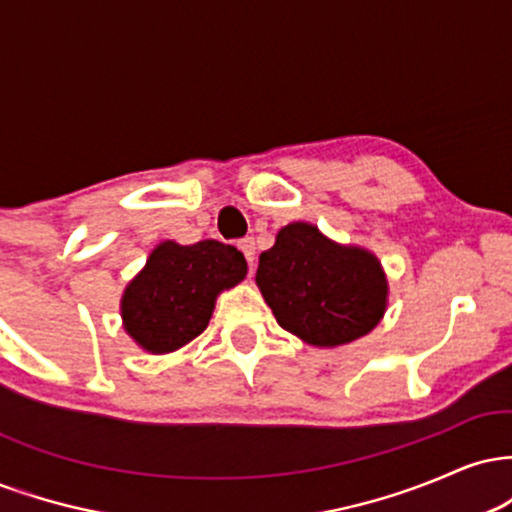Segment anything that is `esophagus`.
<instances>
[{
  "label": "esophagus",
  "instance_id": "34e87169",
  "mask_svg": "<svg viewBox=\"0 0 512 512\" xmlns=\"http://www.w3.org/2000/svg\"><path fill=\"white\" fill-rule=\"evenodd\" d=\"M238 248H240V252H243V255H245V260L250 262V269L255 267V240H252V238L238 240Z\"/></svg>",
  "mask_w": 512,
  "mask_h": 512
}]
</instances>
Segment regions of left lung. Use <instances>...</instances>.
Instances as JSON below:
<instances>
[{
	"label": "left lung",
	"instance_id": "obj_1",
	"mask_svg": "<svg viewBox=\"0 0 512 512\" xmlns=\"http://www.w3.org/2000/svg\"><path fill=\"white\" fill-rule=\"evenodd\" d=\"M255 281L276 322L313 346L356 342L387 308L378 257L334 243L305 221L276 233V243L260 255Z\"/></svg>",
	"mask_w": 512,
	"mask_h": 512
}]
</instances>
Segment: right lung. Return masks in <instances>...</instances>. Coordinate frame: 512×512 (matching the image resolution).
<instances>
[{
    "instance_id": "obj_1",
    "label": "right lung",
    "mask_w": 512,
    "mask_h": 512,
    "mask_svg": "<svg viewBox=\"0 0 512 512\" xmlns=\"http://www.w3.org/2000/svg\"><path fill=\"white\" fill-rule=\"evenodd\" d=\"M248 274L243 252L219 240H163L122 293L129 337L151 354H168L207 330L216 296Z\"/></svg>"
}]
</instances>
